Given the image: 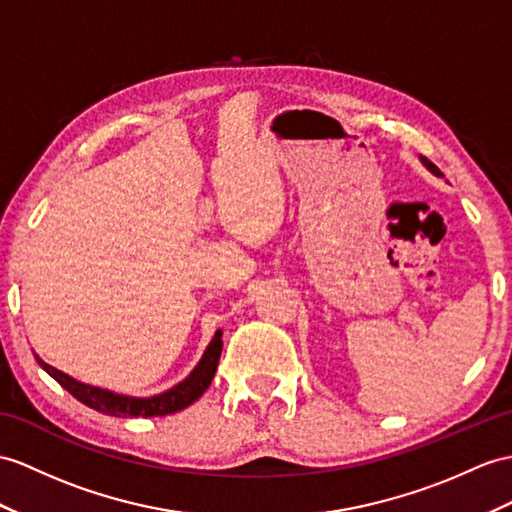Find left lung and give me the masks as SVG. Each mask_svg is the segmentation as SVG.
<instances>
[{
	"mask_svg": "<svg viewBox=\"0 0 512 512\" xmlns=\"http://www.w3.org/2000/svg\"><path fill=\"white\" fill-rule=\"evenodd\" d=\"M421 160H423V165H426V167H428V169H430V171L434 173V176H443V173L439 171V167H436V165H434V162H430L428 158H421Z\"/></svg>",
	"mask_w": 512,
	"mask_h": 512,
	"instance_id": "obj_1",
	"label": "left lung"
}]
</instances>
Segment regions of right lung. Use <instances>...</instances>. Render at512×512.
I'll return each instance as SVG.
<instances>
[{"instance_id": "right-lung-1", "label": "right lung", "mask_w": 512, "mask_h": 512, "mask_svg": "<svg viewBox=\"0 0 512 512\" xmlns=\"http://www.w3.org/2000/svg\"><path fill=\"white\" fill-rule=\"evenodd\" d=\"M221 347V330H217L215 339L206 347L202 360H199V365L191 371V376L178 386H173V389L154 397H130L110 393L106 389H99V386L78 382L76 378L67 376V373H62L60 369L47 365L39 356H36V360H39V365L49 373V376H52L60 386H65L76 400L99 410V413L112 417H162L178 413V410L191 406L204 395V391L215 378Z\"/></svg>"}]
</instances>
